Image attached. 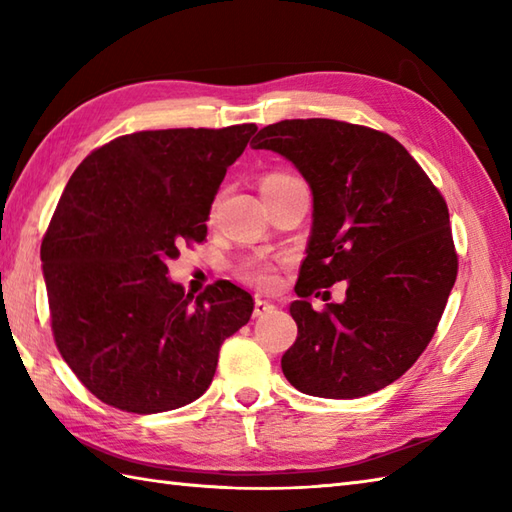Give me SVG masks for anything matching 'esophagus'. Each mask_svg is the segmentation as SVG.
<instances>
[{
    "mask_svg": "<svg viewBox=\"0 0 512 512\" xmlns=\"http://www.w3.org/2000/svg\"><path fill=\"white\" fill-rule=\"evenodd\" d=\"M275 306L270 301H264V299H255V308H253V314L255 317H264V314L273 312Z\"/></svg>",
    "mask_w": 512,
    "mask_h": 512,
    "instance_id": "obj_1",
    "label": "esophagus"
}]
</instances>
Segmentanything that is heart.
Segmentation results:
<instances>
[{
	"instance_id": "b5f03b06",
	"label": "heart",
	"mask_w": 512,
	"mask_h": 512,
	"mask_svg": "<svg viewBox=\"0 0 512 512\" xmlns=\"http://www.w3.org/2000/svg\"><path fill=\"white\" fill-rule=\"evenodd\" d=\"M292 180V176H286V173H270V176L264 178L262 187H268V184H277V182H286ZM239 279H244L246 284H253L262 290H275L279 286V268L277 264L268 262V259L262 257H253L246 259V262L237 268Z\"/></svg>"
}]
</instances>
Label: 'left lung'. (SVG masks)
Segmentation results:
<instances>
[{"instance_id": "1", "label": "left lung", "mask_w": 512, "mask_h": 512, "mask_svg": "<svg viewBox=\"0 0 512 512\" xmlns=\"http://www.w3.org/2000/svg\"><path fill=\"white\" fill-rule=\"evenodd\" d=\"M250 145L286 156L314 198L284 376L321 398L391 385L433 339L458 277L442 193L396 138L365 125L295 118ZM336 280L348 281L346 301L312 311L307 297Z\"/></svg>"}]
</instances>
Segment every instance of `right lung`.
<instances>
[{
	"label": "right lung",
	"mask_w": 512,
	"mask_h": 512,
	"mask_svg": "<svg viewBox=\"0 0 512 512\" xmlns=\"http://www.w3.org/2000/svg\"><path fill=\"white\" fill-rule=\"evenodd\" d=\"M255 123L149 129L94 149L65 187L41 242L50 325L92 394L129 413L198 400L220 347L255 301L231 281L184 295L167 277L180 246L202 244L226 169Z\"/></svg>",
	"instance_id": "right-lung-1"
}]
</instances>
